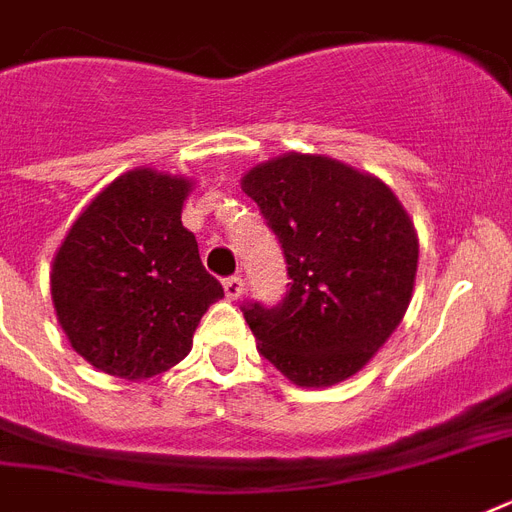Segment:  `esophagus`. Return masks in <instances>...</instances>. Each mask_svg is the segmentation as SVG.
Returning <instances> with one entry per match:
<instances>
[{
	"label": "esophagus",
	"mask_w": 512,
	"mask_h": 512,
	"mask_svg": "<svg viewBox=\"0 0 512 512\" xmlns=\"http://www.w3.org/2000/svg\"><path fill=\"white\" fill-rule=\"evenodd\" d=\"M223 289L231 300H239L244 295V279L241 276H228V279H223Z\"/></svg>",
	"instance_id": "obj_1"
}]
</instances>
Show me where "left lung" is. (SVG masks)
Instances as JSON below:
<instances>
[{"label": "left lung", "mask_w": 512, "mask_h": 512, "mask_svg": "<svg viewBox=\"0 0 512 512\" xmlns=\"http://www.w3.org/2000/svg\"><path fill=\"white\" fill-rule=\"evenodd\" d=\"M287 260L279 305H241L260 356L300 388L348 380L401 324L417 233L388 185L327 156L287 154L241 180Z\"/></svg>", "instance_id": "8db88e82"}]
</instances>
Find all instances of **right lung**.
Here are the masks:
<instances>
[{
	"label": "right lung",
	"instance_id": "1",
	"mask_svg": "<svg viewBox=\"0 0 512 512\" xmlns=\"http://www.w3.org/2000/svg\"><path fill=\"white\" fill-rule=\"evenodd\" d=\"M191 183L132 170L98 193L52 263V303L68 342L100 372L146 380L188 356L223 287L180 220Z\"/></svg>",
	"mask_w": 512,
	"mask_h": 512
}]
</instances>
